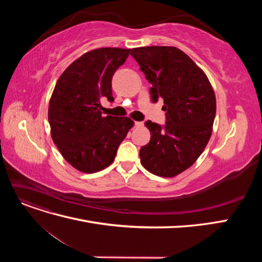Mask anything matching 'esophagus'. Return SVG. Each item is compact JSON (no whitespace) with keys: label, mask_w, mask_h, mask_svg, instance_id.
<instances>
[{"label":"esophagus","mask_w":262,"mask_h":262,"mask_svg":"<svg viewBox=\"0 0 262 262\" xmlns=\"http://www.w3.org/2000/svg\"><path fill=\"white\" fill-rule=\"evenodd\" d=\"M143 124L144 123L142 122V121H136V122H134V125H136V126H142Z\"/></svg>","instance_id":"esophagus-1"}]
</instances>
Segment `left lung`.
<instances>
[{
    "label": "left lung",
    "instance_id": "8db88e82",
    "mask_svg": "<svg viewBox=\"0 0 262 262\" xmlns=\"http://www.w3.org/2000/svg\"><path fill=\"white\" fill-rule=\"evenodd\" d=\"M152 84L150 99H164L166 123L147 120L148 143L140 149L149 172L175 177L198 160L210 140L216 100L207 75L176 47L134 48L130 53Z\"/></svg>",
    "mask_w": 262,
    "mask_h": 262
}]
</instances>
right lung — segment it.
I'll return each mask as SVG.
<instances>
[{"instance_id":"obj_1","label":"right lung","mask_w":262,"mask_h":262,"mask_svg":"<svg viewBox=\"0 0 262 262\" xmlns=\"http://www.w3.org/2000/svg\"><path fill=\"white\" fill-rule=\"evenodd\" d=\"M130 49L100 48L70 64L55 84L48 119L54 144L77 170L92 173L108 167L133 126L128 117H104L100 98L114 101L112 80Z\"/></svg>"}]
</instances>
